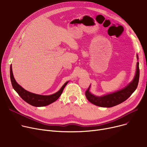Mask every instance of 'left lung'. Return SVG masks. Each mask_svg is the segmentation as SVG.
I'll list each match as a JSON object with an SVG mask.
<instances>
[{
	"mask_svg": "<svg viewBox=\"0 0 147 147\" xmlns=\"http://www.w3.org/2000/svg\"><path fill=\"white\" fill-rule=\"evenodd\" d=\"M137 59H138V55ZM139 79H140V68H139V63L138 62L134 78L125 88L112 94L98 96L90 93L89 91L90 85L85 92V95L88 101L95 105L107 108L112 107L124 102L130 96L137 88Z\"/></svg>",
	"mask_w": 147,
	"mask_h": 147,
	"instance_id": "obj_1",
	"label": "left lung"
}]
</instances>
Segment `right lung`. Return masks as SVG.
Segmentation results:
<instances>
[{
	"instance_id": "add662e5",
	"label": "right lung",
	"mask_w": 147,
	"mask_h": 147,
	"mask_svg": "<svg viewBox=\"0 0 147 147\" xmlns=\"http://www.w3.org/2000/svg\"><path fill=\"white\" fill-rule=\"evenodd\" d=\"M10 78L13 89L17 92L20 97L28 104L34 107L46 106L57 101L63 93L64 88L68 83V81L65 82L61 88L55 94L51 95H41L30 92L18 84L14 79L12 70V65L10 67Z\"/></svg>"
}]
</instances>
